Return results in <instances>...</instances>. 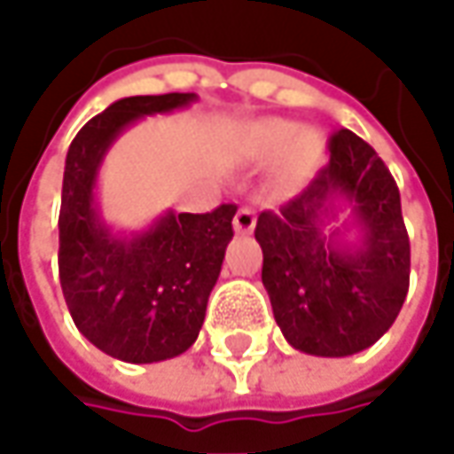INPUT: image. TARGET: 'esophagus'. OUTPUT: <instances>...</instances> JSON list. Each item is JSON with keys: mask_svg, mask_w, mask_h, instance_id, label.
<instances>
[{"mask_svg": "<svg viewBox=\"0 0 454 454\" xmlns=\"http://www.w3.org/2000/svg\"><path fill=\"white\" fill-rule=\"evenodd\" d=\"M232 224H235L237 235H250L254 230V224H257V217H254V212L250 207H242V209H237Z\"/></svg>", "mask_w": 454, "mask_h": 454, "instance_id": "1", "label": "esophagus"}]
</instances>
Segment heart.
<instances>
[{
    "instance_id": "b5f03b06",
    "label": "heart",
    "mask_w": 454,
    "mask_h": 454,
    "mask_svg": "<svg viewBox=\"0 0 454 454\" xmlns=\"http://www.w3.org/2000/svg\"><path fill=\"white\" fill-rule=\"evenodd\" d=\"M328 141L318 129H301L288 118H262L242 133V153L254 164H272L278 158V184L298 189L308 184L325 161Z\"/></svg>"
}]
</instances>
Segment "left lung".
I'll return each mask as SVG.
<instances>
[{
	"label": "left lung",
	"mask_w": 454,
	"mask_h": 454,
	"mask_svg": "<svg viewBox=\"0 0 454 454\" xmlns=\"http://www.w3.org/2000/svg\"><path fill=\"white\" fill-rule=\"evenodd\" d=\"M254 239L272 316L293 348L351 356L396 321L410 290V237L389 168L356 133L331 138L328 166L280 212H262Z\"/></svg>",
	"instance_id": "obj_1"
}]
</instances>
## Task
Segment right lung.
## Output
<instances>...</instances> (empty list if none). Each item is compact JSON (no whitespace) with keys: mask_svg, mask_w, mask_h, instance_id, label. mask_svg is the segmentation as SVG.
Returning <instances> with one entry per match:
<instances>
[{"mask_svg":"<svg viewBox=\"0 0 454 454\" xmlns=\"http://www.w3.org/2000/svg\"><path fill=\"white\" fill-rule=\"evenodd\" d=\"M197 103L194 93L111 103L73 138L60 204V286L78 331L108 356L153 364L200 336L209 293L232 239L235 204L207 215L164 212L149 227L114 230L98 201V174L118 136L144 115Z\"/></svg>","mask_w":454,"mask_h":454,"instance_id":"obj_1","label":"right lung"}]
</instances>
